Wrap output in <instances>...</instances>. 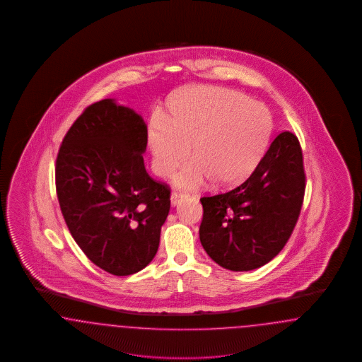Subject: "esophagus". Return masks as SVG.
I'll return each mask as SVG.
<instances>
[{
	"instance_id": "1",
	"label": "esophagus",
	"mask_w": 362,
	"mask_h": 362,
	"mask_svg": "<svg viewBox=\"0 0 362 362\" xmlns=\"http://www.w3.org/2000/svg\"><path fill=\"white\" fill-rule=\"evenodd\" d=\"M183 197H185L183 194H180V192H176V191H175V192L171 194V204H173V206H177L179 202L183 199Z\"/></svg>"
}]
</instances>
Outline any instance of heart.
Returning <instances> with one entry per match:
<instances>
[{
    "label": "heart",
    "mask_w": 362,
    "mask_h": 362,
    "mask_svg": "<svg viewBox=\"0 0 362 362\" xmlns=\"http://www.w3.org/2000/svg\"><path fill=\"white\" fill-rule=\"evenodd\" d=\"M168 119L155 117L148 128L152 165L160 176L174 175L179 187L197 188L214 179L217 187L243 183L255 171L272 132L269 112L259 102L223 87H195L168 105Z\"/></svg>",
    "instance_id": "1"
}]
</instances>
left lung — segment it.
I'll list each match as a JSON object with an SVG mask.
<instances>
[{"mask_svg":"<svg viewBox=\"0 0 362 362\" xmlns=\"http://www.w3.org/2000/svg\"><path fill=\"white\" fill-rule=\"evenodd\" d=\"M304 186L299 140L283 132L241 186L201 198L203 249L218 265L234 272L265 265L291 237L300 214Z\"/></svg>","mask_w":362,"mask_h":362,"instance_id":"left-lung-1","label":"left lung"}]
</instances>
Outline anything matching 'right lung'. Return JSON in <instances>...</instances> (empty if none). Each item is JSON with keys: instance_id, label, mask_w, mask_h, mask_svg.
Segmentation results:
<instances>
[{"instance_id": "right-lung-1", "label": "right lung", "mask_w": 362, "mask_h": 362, "mask_svg": "<svg viewBox=\"0 0 362 362\" xmlns=\"http://www.w3.org/2000/svg\"><path fill=\"white\" fill-rule=\"evenodd\" d=\"M146 134L143 117L106 98L78 117L59 149L57 194L67 228L112 275L144 269L170 213V188L145 170Z\"/></svg>"}]
</instances>
